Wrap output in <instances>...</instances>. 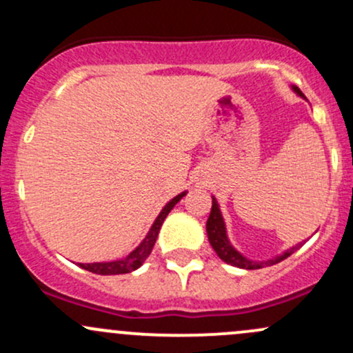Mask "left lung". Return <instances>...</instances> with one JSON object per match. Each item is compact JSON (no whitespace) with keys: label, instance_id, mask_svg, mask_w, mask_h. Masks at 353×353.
Returning <instances> with one entry per match:
<instances>
[{"label":"left lung","instance_id":"obj_1","mask_svg":"<svg viewBox=\"0 0 353 353\" xmlns=\"http://www.w3.org/2000/svg\"><path fill=\"white\" fill-rule=\"evenodd\" d=\"M294 90L297 92L299 95H302V92L299 90L297 87H294ZM206 234H208L210 244H212V248L215 249V252L219 254V258L222 259V261L244 270H258V268H265V266L276 265V263L283 261V259L288 258L292 252H295L302 245V244L294 245V248L287 249L283 254L275 256V258L268 259V261H251V259H248L245 256L241 254L239 251H236L234 245L229 243V239H227L225 222H223L222 213H220V208H219V203H216L215 198L212 199V212H210L208 220H206Z\"/></svg>","mask_w":353,"mask_h":353}]
</instances>
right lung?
Here are the masks:
<instances>
[{
	"label": "right lung",
	"mask_w": 353,
	"mask_h": 353,
	"mask_svg": "<svg viewBox=\"0 0 353 353\" xmlns=\"http://www.w3.org/2000/svg\"><path fill=\"white\" fill-rule=\"evenodd\" d=\"M184 194L186 193L177 194L176 198H172L165 206H163V210L160 212V215L157 216V220L154 222V225H152V229L148 230L147 237H145V239L141 241V244L138 245L134 251H131L126 258L117 259V261H109V263H88V265L80 263L81 268L88 270V272H92V273H97V275H123V273H130V272H134L137 268H140V266L143 265L145 259L148 258V254L152 252V249H154L157 236H159V230H160V227H162L163 220H165V216L169 215L170 210L176 206V203L179 201Z\"/></svg>",
	"instance_id": "1"
}]
</instances>
